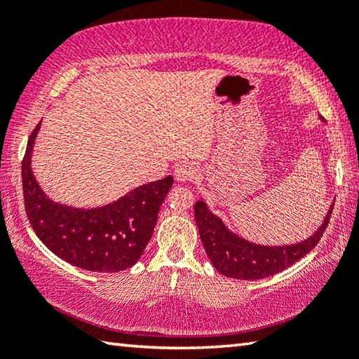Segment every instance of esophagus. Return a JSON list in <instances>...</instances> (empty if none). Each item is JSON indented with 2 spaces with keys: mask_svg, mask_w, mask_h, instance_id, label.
<instances>
[{
  "mask_svg": "<svg viewBox=\"0 0 359 359\" xmlns=\"http://www.w3.org/2000/svg\"><path fill=\"white\" fill-rule=\"evenodd\" d=\"M174 175L179 182H185V180H191L198 175V169L194 168L191 163H180V165L175 166L174 169Z\"/></svg>",
  "mask_w": 359,
  "mask_h": 359,
  "instance_id": "obj_1",
  "label": "esophagus"
}]
</instances>
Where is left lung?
Returning a JSON list of instances; mask_svg holds the SVG:
<instances>
[{
	"label": "left lung",
	"mask_w": 359,
	"mask_h": 359,
	"mask_svg": "<svg viewBox=\"0 0 359 359\" xmlns=\"http://www.w3.org/2000/svg\"><path fill=\"white\" fill-rule=\"evenodd\" d=\"M332 208L312 238L296 245L261 247L231 233L203 201L194 204V220L209 259L220 274L239 280H258L287 269L318 244L327 228Z\"/></svg>",
	"instance_id": "1"
}]
</instances>
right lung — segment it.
<instances>
[{
    "instance_id": "obj_1",
    "label": "right lung",
    "mask_w": 359,
    "mask_h": 359,
    "mask_svg": "<svg viewBox=\"0 0 359 359\" xmlns=\"http://www.w3.org/2000/svg\"><path fill=\"white\" fill-rule=\"evenodd\" d=\"M41 126L28 139L22 161L25 212L34 233L58 258L93 272L128 269L141 258L172 177L137 187L118 201L98 209H74L48 199L32 172V150Z\"/></svg>"
}]
</instances>
